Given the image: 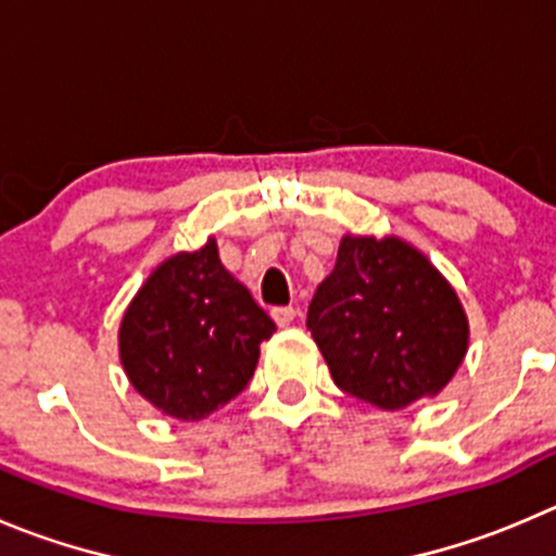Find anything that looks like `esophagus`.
<instances>
[{
	"instance_id": "esophagus-1",
	"label": "esophagus",
	"mask_w": 556,
	"mask_h": 556,
	"mask_svg": "<svg viewBox=\"0 0 556 556\" xmlns=\"http://www.w3.org/2000/svg\"><path fill=\"white\" fill-rule=\"evenodd\" d=\"M294 316H298V311L287 308V305H281V308H273V319H275V325H278V327L292 325Z\"/></svg>"
}]
</instances>
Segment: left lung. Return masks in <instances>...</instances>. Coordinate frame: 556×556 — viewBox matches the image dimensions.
I'll list each match as a JSON object with an SVG mask.
<instances>
[{
    "label": "left lung",
    "instance_id": "left-lung-1",
    "mask_svg": "<svg viewBox=\"0 0 556 556\" xmlns=\"http://www.w3.org/2000/svg\"><path fill=\"white\" fill-rule=\"evenodd\" d=\"M305 325L332 382L388 412L440 393L469 346L456 289L399 237H343Z\"/></svg>",
    "mask_w": 556,
    "mask_h": 556
}]
</instances>
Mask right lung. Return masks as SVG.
Masks as SVG:
<instances>
[{
  "label": "right lung",
  "instance_id": "1",
  "mask_svg": "<svg viewBox=\"0 0 556 556\" xmlns=\"http://www.w3.org/2000/svg\"><path fill=\"white\" fill-rule=\"evenodd\" d=\"M273 332L210 237L152 269L119 325V361L155 409L202 420L245 390Z\"/></svg>",
  "mask_w": 556,
  "mask_h": 556
}]
</instances>
